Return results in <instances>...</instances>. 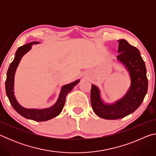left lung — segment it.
Listing matches in <instances>:
<instances>
[{"label": "left lung", "instance_id": "1", "mask_svg": "<svg viewBox=\"0 0 156 156\" xmlns=\"http://www.w3.org/2000/svg\"><path fill=\"white\" fill-rule=\"evenodd\" d=\"M118 42L117 60L128 71L131 79L126 93L113 103H107L102 99L99 88L91 84V103L94 112L107 120L120 119L135 112L140 106L148 89L146 66L140 51L125 39Z\"/></svg>", "mask_w": 156, "mask_h": 156}]
</instances>
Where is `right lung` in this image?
Instances as JSON below:
<instances>
[{"instance_id": "obj_1", "label": "right lung", "mask_w": 156, "mask_h": 156, "mask_svg": "<svg viewBox=\"0 0 156 156\" xmlns=\"http://www.w3.org/2000/svg\"><path fill=\"white\" fill-rule=\"evenodd\" d=\"M40 43L39 42H32V43L26 44L25 45L20 47L16 52L14 60L10 64L7 72V79L5 82V90H6L7 96L13 108L20 115L27 118V119L43 122L47 121L51 118L58 115L61 113L62 108L65 103V98L68 93L72 90L73 88L77 84L80 80H76L73 83H69L63 85L60 90L58 98L53 106L46 109H27L25 108L18 103L14 95V76L16 71L18 65L22 59L23 56L30 51L33 44Z\"/></svg>"}]
</instances>
